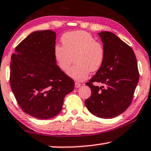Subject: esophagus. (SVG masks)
Masks as SVG:
<instances>
[{
	"label": "esophagus",
	"mask_w": 151,
	"mask_h": 151,
	"mask_svg": "<svg viewBox=\"0 0 151 151\" xmlns=\"http://www.w3.org/2000/svg\"><path fill=\"white\" fill-rule=\"evenodd\" d=\"M81 84H80L79 83H77V82H76V83H75V88H78L81 87Z\"/></svg>",
	"instance_id": "34e87169"
}]
</instances>
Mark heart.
Returning a JSON list of instances; mask_svg holds the SVG:
<instances>
[{
    "mask_svg": "<svg viewBox=\"0 0 151 151\" xmlns=\"http://www.w3.org/2000/svg\"><path fill=\"white\" fill-rule=\"evenodd\" d=\"M61 41L63 46L58 44L54 46V57L58 68L63 72L68 70L74 57L76 64L67 72L72 79L84 81L90 72L97 71L103 65L105 48L91 34L81 30L67 32L62 35Z\"/></svg>",
    "mask_w": 151,
    "mask_h": 151,
    "instance_id": "obj_1",
    "label": "heart"
}]
</instances>
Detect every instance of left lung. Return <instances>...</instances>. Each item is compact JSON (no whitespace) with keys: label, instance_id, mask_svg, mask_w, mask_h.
<instances>
[{"label":"left lung","instance_id":"1","mask_svg":"<svg viewBox=\"0 0 151 151\" xmlns=\"http://www.w3.org/2000/svg\"><path fill=\"white\" fill-rule=\"evenodd\" d=\"M105 48L103 65L86 83L91 96L85 101L92 114L111 119L125 111L131 104L139 81V71L133 50L110 32L98 33ZM102 84L99 87L92 83Z\"/></svg>","mask_w":151,"mask_h":151}]
</instances>
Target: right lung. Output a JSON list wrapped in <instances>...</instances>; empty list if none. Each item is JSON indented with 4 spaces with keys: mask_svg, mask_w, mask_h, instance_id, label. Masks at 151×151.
<instances>
[{
    "mask_svg": "<svg viewBox=\"0 0 151 151\" xmlns=\"http://www.w3.org/2000/svg\"><path fill=\"white\" fill-rule=\"evenodd\" d=\"M56 33L32 32L15 48L10 63V86L25 113L39 119L61 112L66 94L74 83L58 68L54 57Z\"/></svg>",
    "mask_w": 151,
    "mask_h": 151,
    "instance_id": "add662e5",
    "label": "right lung"
}]
</instances>
